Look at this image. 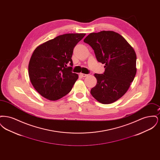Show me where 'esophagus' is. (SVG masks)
<instances>
[{
	"mask_svg": "<svg viewBox=\"0 0 160 160\" xmlns=\"http://www.w3.org/2000/svg\"><path fill=\"white\" fill-rule=\"evenodd\" d=\"M80 76H82V77H85L88 76V74H83V73H80Z\"/></svg>",
	"mask_w": 160,
	"mask_h": 160,
	"instance_id": "obj_1",
	"label": "esophagus"
}]
</instances>
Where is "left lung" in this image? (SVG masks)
Here are the masks:
<instances>
[{
  "instance_id": "obj_1",
  "label": "left lung",
  "mask_w": 160,
  "mask_h": 160,
  "mask_svg": "<svg viewBox=\"0 0 160 160\" xmlns=\"http://www.w3.org/2000/svg\"><path fill=\"white\" fill-rule=\"evenodd\" d=\"M94 50L99 62L105 64L103 74H95L97 83L92 95L102 104H111L129 89L136 74V54L120 34L113 31L91 33L84 39Z\"/></svg>"
}]
</instances>
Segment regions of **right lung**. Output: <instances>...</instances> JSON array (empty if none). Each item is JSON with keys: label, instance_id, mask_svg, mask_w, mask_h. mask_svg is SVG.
<instances>
[{"label": "right lung", "instance_id": "1", "mask_svg": "<svg viewBox=\"0 0 160 160\" xmlns=\"http://www.w3.org/2000/svg\"><path fill=\"white\" fill-rule=\"evenodd\" d=\"M85 33L59 35L38 46L29 63V76L35 90L47 99H60L71 91L78 79L72 72L74 48Z\"/></svg>", "mask_w": 160, "mask_h": 160}]
</instances>
